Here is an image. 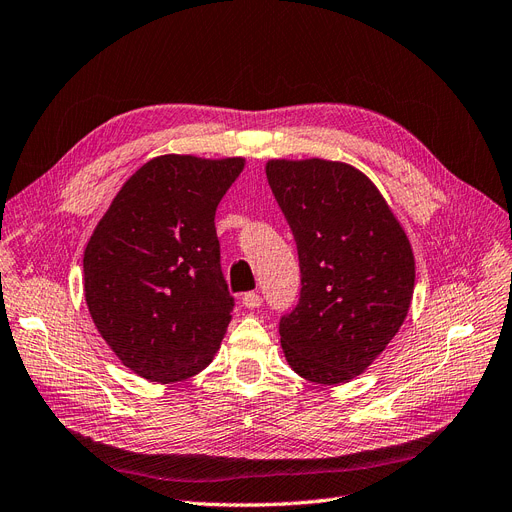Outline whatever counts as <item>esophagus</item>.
I'll return each mask as SVG.
<instances>
[{
	"label": "esophagus",
	"instance_id": "34e87169",
	"mask_svg": "<svg viewBox=\"0 0 512 512\" xmlns=\"http://www.w3.org/2000/svg\"><path fill=\"white\" fill-rule=\"evenodd\" d=\"M261 295L259 293H255V291H251V293H244V297H242V306L244 308H249V310H255V308H259L261 306Z\"/></svg>",
	"mask_w": 512,
	"mask_h": 512
}]
</instances>
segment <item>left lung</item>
I'll return each instance as SVG.
<instances>
[{
	"instance_id": "left-lung-1",
	"label": "left lung",
	"mask_w": 512,
	"mask_h": 512,
	"mask_svg": "<svg viewBox=\"0 0 512 512\" xmlns=\"http://www.w3.org/2000/svg\"><path fill=\"white\" fill-rule=\"evenodd\" d=\"M268 183L297 242L301 293L280 320L291 369L337 386L361 375L405 323L415 259L375 183L323 158L268 160Z\"/></svg>"
}]
</instances>
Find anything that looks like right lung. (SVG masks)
Listing matches in <instances>:
<instances>
[{
	"mask_svg": "<svg viewBox=\"0 0 512 512\" xmlns=\"http://www.w3.org/2000/svg\"><path fill=\"white\" fill-rule=\"evenodd\" d=\"M244 158L166 154L132 175L84 251L94 327L149 382L200 373L217 354L234 297L219 263L215 213Z\"/></svg>",
	"mask_w": 512,
	"mask_h": 512,
	"instance_id": "add662e5",
	"label": "right lung"
}]
</instances>
